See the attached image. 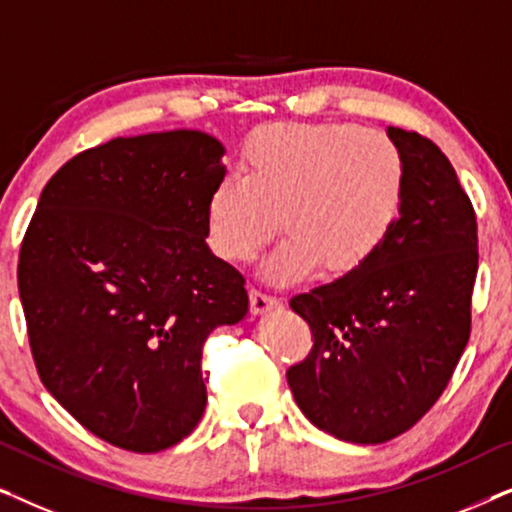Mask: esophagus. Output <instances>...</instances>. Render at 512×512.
<instances>
[{"label":"esophagus","instance_id":"34e87169","mask_svg":"<svg viewBox=\"0 0 512 512\" xmlns=\"http://www.w3.org/2000/svg\"><path fill=\"white\" fill-rule=\"evenodd\" d=\"M249 303H251V312L254 314H265V312H272L279 307V300L275 296H268V293H263L258 289L249 291Z\"/></svg>","mask_w":512,"mask_h":512}]
</instances>
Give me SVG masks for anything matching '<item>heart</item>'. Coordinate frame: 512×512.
<instances>
[{
	"label": "heart",
	"instance_id": "b5f03b06",
	"mask_svg": "<svg viewBox=\"0 0 512 512\" xmlns=\"http://www.w3.org/2000/svg\"><path fill=\"white\" fill-rule=\"evenodd\" d=\"M405 198V158L394 139L349 123H277L254 132L228 177L207 198L209 244L247 263L289 230L263 263L270 282H296L324 263L359 270L394 228Z\"/></svg>",
	"mask_w": 512,
	"mask_h": 512
}]
</instances>
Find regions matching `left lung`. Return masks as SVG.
Here are the masks:
<instances>
[{
    "label": "left lung",
    "instance_id": "obj_1",
    "mask_svg": "<svg viewBox=\"0 0 512 512\" xmlns=\"http://www.w3.org/2000/svg\"><path fill=\"white\" fill-rule=\"evenodd\" d=\"M405 158V198L359 270L291 298L314 347L286 370L317 429L356 445L401 436L438 401L471 333L478 223L431 139L387 128Z\"/></svg>",
    "mask_w": 512,
    "mask_h": 512
}]
</instances>
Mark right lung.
I'll list each match as a JSON object with an SVG mask.
<instances>
[{
	"mask_svg": "<svg viewBox=\"0 0 512 512\" xmlns=\"http://www.w3.org/2000/svg\"><path fill=\"white\" fill-rule=\"evenodd\" d=\"M223 144L200 130L118 137L41 191L18 261L44 387L97 438L160 452L207 405L202 342L249 312L244 277L207 247Z\"/></svg>",
	"mask_w": 512,
	"mask_h": 512,
	"instance_id": "add662e5",
	"label": "right lung"
}]
</instances>
